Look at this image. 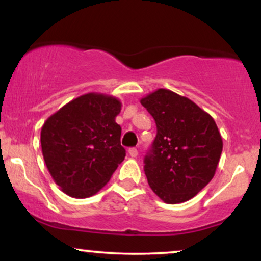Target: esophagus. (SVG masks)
<instances>
[{
	"label": "esophagus",
	"instance_id": "1",
	"mask_svg": "<svg viewBox=\"0 0 261 261\" xmlns=\"http://www.w3.org/2000/svg\"><path fill=\"white\" fill-rule=\"evenodd\" d=\"M128 154H130L131 157H137V154H139V151H137V148L131 147V148H128Z\"/></svg>",
	"mask_w": 261,
	"mask_h": 261
}]
</instances>
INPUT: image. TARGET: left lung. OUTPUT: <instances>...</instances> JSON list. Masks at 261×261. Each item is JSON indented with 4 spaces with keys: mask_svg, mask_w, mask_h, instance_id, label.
<instances>
[{
    "mask_svg": "<svg viewBox=\"0 0 261 261\" xmlns=\"http://www.w3.org/2000/svg\"><path fill=\"white\" fill-rule=\"evenodd\" d=\"M157 135L145 157L153 193L167 203L188 201L214 178L222 137L214 118L187 97L160 88L141 99Z\"/></svg>",
    "mask_w": 261,
    "mask_h": 261,
    "instance_id": "obj_1",
    "label": "left lung"
}]
</instances>
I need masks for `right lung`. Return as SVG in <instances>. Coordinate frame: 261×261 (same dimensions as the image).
<instances>
[{"mask_svg": "<svg viewBox=\"0 0 261 261\" xmlns=\"http://www.w3.org/2000/svg\"><path fill=\"white\" fill-rule=\"evenodd\" d=\"M121 103L113 95L87 93L47 118L40 133L50 175L68 196L97 194L124 161L121 127L115 118Z\"/></svg>", "mask_w": 261, "mask_h": 261, "instance_id": "add662e5", "label": "right lung"}]
</instances>
